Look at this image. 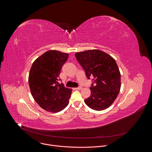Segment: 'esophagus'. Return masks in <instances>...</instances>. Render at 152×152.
Masks as SVG:
<instances>
[{"mask_svg":"<svg viewBox=\"0 0 152 152\" xmlns=\"http://www.w3.org/2000/svg\"><path fill=\"white\" fill-rule=\"evenodd\" d=\"M82 89V86H79V87L75 88V90H80Z\"/></svg>","mask_w":152,"mask_h":152,"instance_id":"1","label":"esophagus"}]
</instances>
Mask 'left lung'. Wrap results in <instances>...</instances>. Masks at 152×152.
<instances>
[{
  "instance_id": "8db88e82",
  "label": "left lung",
  "mask_w": 152,
  "mask_h": 152,
  "mask_svg": "<svg viewBox=\"0 0 152 152\" xmlns=\"http://www.w3.org/2000/svg\"><path fill=\"white\" fill-rule=\"evenodd\" d=\"M75 56L88 79L94 77L91 96L85 103L92 110L102 111L109 107L118 96L121 87V75L115 60L97 49L77 52Z\"/></svg>"
}]
</instances>
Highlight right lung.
Returning a JSON list of instances; mask_svg holds the SVG:
<instances>
[{"label": "right lung", "mask_w": 152, "mask_h": 152, "mask_svg": "<svg viewBox=\"0 0 152 152\" xmlns=\"http://www.w3.org/2000/svg\"><path fill=\"white\" fill-rule=\"evenodd\" d=\"M69 54L51 50L41 55L33 62L28 82L31 94L43 110L58 113L66 107L72 89L59 83V76Z\"/></svg>", "instance_id": "add662e5"}]
</instances>
